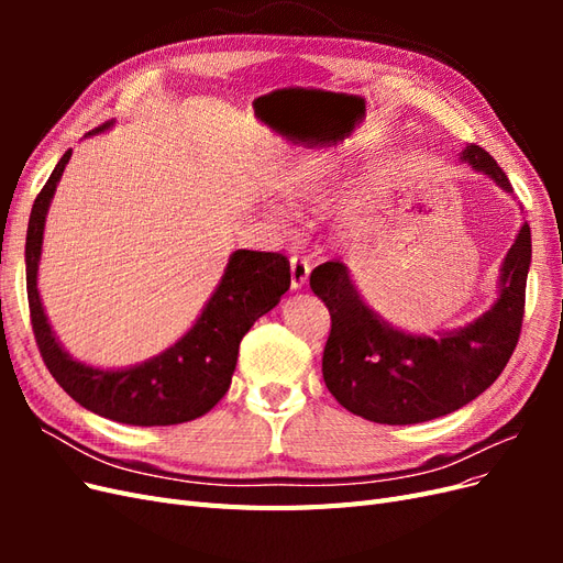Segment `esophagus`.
<instances>
[{
	"instance_id": "obj_1",
	"label": "esophagus",
	"mask_w": 563,
	"mask_h": 563,
	"mask_svg": "<svg viewBox=\"0 0 563 563\" xmlns=\"http://www.w3.org/2000/svg\"><path fill=\"white\" fill-rule=\"evenodd\" d=\"M310 279V263L300 258V255H291V288L298 291Z\"/></svg>"
}]
</instances>
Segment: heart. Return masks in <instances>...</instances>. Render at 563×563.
<instances>
[{
    "label": "heart",
    "mask_w": 563,
    "mask_h": 563,
    "mask_svg": "<svg viewBox=\"0 0 563 563\" xmlns=\"http://www.w3.org/2000/svg\"><path fill=\"white\" fill-rule=\"evenodd\" d=\"M288 197H291V201H296V203H302V201L312 199V192H310V187L291 185V187H288Z\"/></svg>",
    "instance_id": "heart-1"
}]
</instances>
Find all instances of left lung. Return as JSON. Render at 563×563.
I'll return each mask as SVG.
<instances>
[{"instance_id": "left-lung-1", "label": "left lung", "mask_w": 563, "mask_h": 563, "mask_svg": "<svg viewBox=\"0 0 563 563\" xmlns=\"http://www.w3.org/2000/svg\"><path fill=\"white\" fill-rule=\"evenodd\" d=\"M460 159L512 192L484 147L472 143ZM528 265L531 228L523 225L505 255L496 305L470 327L441 338L391 329L362 300L340 261L314 267L310 286L331 314L323 383L350 413L383 424H413L457 411L496 383L519 343Z\"/></svg>"}]
</instances>
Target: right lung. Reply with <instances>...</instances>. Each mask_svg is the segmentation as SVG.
Returning <instances> with one entry per match:
<instances>
[{
  "mask_svg": "<svg viewBox=\"0 0 563 563\" xmlns=\"http://www.w3.org/2000/svg\"><path fill=\"white\" fill-rule=\"evenodd\" d=\"M108 126L110 122L89 135ZM70 155L73 150H67L37 195L25 242L30 321L48 373L79 406L124 424L155 428L209 413L232 383L242 338L291 286V265L282 253L234 251L207 308L174 347L124 371H100L75 362L51 331L37 291L44 220Z\"/></svg>",
  "mask_w": 563,
  "mask_h": 563,
  "instance_id": "1",
  "label": "right lung"
}]
</instances>
